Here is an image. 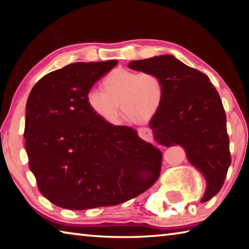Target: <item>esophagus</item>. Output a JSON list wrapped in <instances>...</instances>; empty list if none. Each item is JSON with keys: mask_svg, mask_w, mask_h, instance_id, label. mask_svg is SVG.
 I'll return each instance as SVG.
<instances>
[{"mask_svg": "<svg viewBox=\"0 0 249 249\" xmlns=\"http://www.w3.org/2000/svg\"><path fill=\"white\" fill-rule=\"evenodd\" d=\"M138 135H140L141 138H142V140H145L147 142H154L153 130H150L149 128L147 127L140 128L138 129Z\"/></svg>", "mask_w": 249, "mask_h": 249, "instance_id": "esophagus-1", "label": "esophagus"}]
</instances>
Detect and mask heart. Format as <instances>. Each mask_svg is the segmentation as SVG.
Returning <instances> with one entry per match:
<instances>
[{
  "instance_id": "b5f03b06",
  "label": "heart",
  "mask_w": 249,
  "mask_h": 249,
  "mask_svg": "<svg viewBox=\"0 0 249 249\" xmlns=\"http://www.w3.org/2000/svg\"><path fill=\"white\" fill-rule=\"evenodd\" d=\"M102 88L104 92L96 89L88 92L87 104L95 116L112 125L120 121V104L133 123L150 121L161 108L166 95L163 80L150 71L114 69L103 79Z\"/></svg>"
}]
</instances>
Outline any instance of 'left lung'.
Segmentation results:
<instances>
[{"mask_svg":"<svg viewBox=\"0 0 249 249\" xmlns=\"http://www.w3.org/2000/svg\"><path fill=\"white\" fill-rule=\"evenodd\" d=\"M128 67L155 72L163 80L165 101L149 121L155 141L182 147L206 180L201 202L210 200L221 190L231 161L226 115L216 89L208 75L170 54L133 60Z\"/></svg>","mask_w":249,"mask_h":249,"instance_id":"left-lung-1","label":"left lung"}]
</instances>
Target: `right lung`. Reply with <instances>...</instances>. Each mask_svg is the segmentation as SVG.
Masks as SVG:
<instances>
[{
	"label": "right lung",
	"mask_w": 249,
	"mask_h": 249,
	"mask_svg": "<svg viewBox=\"0 0 249 249\" xmlns=\"http://www.w3.org/2000/svg\"><path fill=\"white\" fill-rule=\"evenodd\" d=\"M117 60L75 62L44 75L28 95L25 148L41 195L54 205H117L158 180L161 153L128 126L105 123L86 96Z\"/></svg>",
	"instance_id": "right-lung-1"
}]
</instances>
